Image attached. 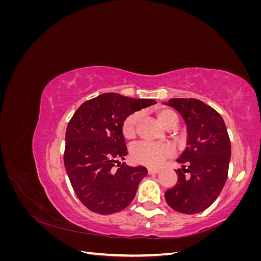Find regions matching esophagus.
I'll return each mask as SVG.
<instances>
[{
  "label": "esophagus",
  "instance_id": "esophagus-1",
  "mask_svg": "<svg viewBox=\"0 0 261 261\" xmlns=\"http://www.w3.org/2000/svg\"><path fill=\"white\" fill-rule=\"evenodd\" d=\"M160 170L159 169H154V168H148V174H156L159 173Z\"/></svg>",
  "mask_w": 261,
  "mask_h": 261
}]
</instances>
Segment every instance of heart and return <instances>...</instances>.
Returning <instances> with one entry per match:
<instances>
[{
  "instance_id": "b5f03b06",
  "label": "heart",
  "mask_w": 261,
  "mask_h": 261,
  "mask_svg": "<svg viewBox=\"0 0 261 261\" xmlns=\"http://www.w3.org/2000/svg\"><path fill=\"white\" fill-rule=\"evenodd\" d=\"M155 115L158 121L165 128L173 123L178 121V116L170 108L158 107L155 109ZM140 120V113L135 112L129 114L122 124V134L125 139L135 138L137 133V126ZM173 150L168 145H160L154 143H138L130 148V159L137 164L147 165V167H158L167 158L171 156Z\"/></svg>"
}]
</instances>
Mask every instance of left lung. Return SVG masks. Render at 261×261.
Returning a JSON list of instances; mask_svg holds the SVG:
<instances>
[{"label": "left lung", "instance_id": "obj_1", "mask_svg": "<svg viewBox=\"0 0 261 261\" xmlns=\"http://www.w3.org/2000/svg\"><path fill=\"white\" fill-rule=\"evenodd\" d=\"M168 106L179 112L187 126V147L176 160L181 169L165 200L175 211L194 215L213 203L225 184L231 141L222 116L197 99L174 98Z\"/></svg>", "mask_w": 261, "mask_h": 261}]
</instances>
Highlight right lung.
Here are the masks:
<instances>
[{
    "mask_svg": "<svg viewBox=\"0 0 261 261\" xmlns=\"http://www.w3.org/2000/svg\"><path fill=\"white\" fill-rule=\"evenodd\" d=\"M155 103L103 93L77 109L65 134L64 165L74 192L84 206L99 215L125 209L136 195L145 167H128L122 124L129 114Z\"/></svg>",
    "mask_w": 261,
    "mask_h": 261,
    "instance_id": "obj_1",
    "label": "right lung"
}]
</instances>
